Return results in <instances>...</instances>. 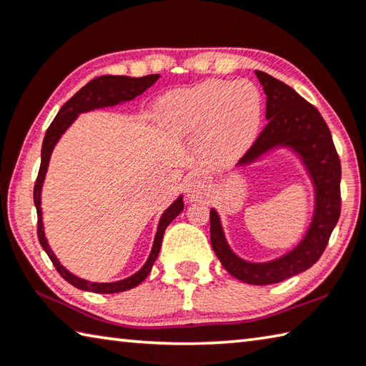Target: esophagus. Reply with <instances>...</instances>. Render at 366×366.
Masks as SVG:
<instances>
[{"instance_id": "obj_1", "label": "esophagus", "mask_w": 366, "mask_h": 366, "mask_svg": "<svg viewBox=\"0 0 366 366\" xmlns=\"http://www.w3.org/2000/svg\"><path fill=\"white\" fill-rule=\"evenodd\" d=\"M207 196H209V187L206 184V182H202L201 178H194V179H191V182H188L187 197L189 202L201 201Z\"/></svg>"}]
</instances>
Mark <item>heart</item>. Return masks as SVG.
<instances>
[{
    "mask_svg": "<svg viewBox=\"0 0 366 366\" xmlns=\"http://www.w3.org/2000/svg\"><path fill=\"white\" fill-rule=\"evenodd\" d=\"M156 115L167 132L177 137L206 127L204 152L217 164H233L257 137L262 122V96L251 81L210 80L189 89L167 93Z\"/></svg>",
    "mask_w": 366,
    "mask_h": 366,
    "instance_id": "b5f03b06",
    "label": "heart"
}]
</instances>
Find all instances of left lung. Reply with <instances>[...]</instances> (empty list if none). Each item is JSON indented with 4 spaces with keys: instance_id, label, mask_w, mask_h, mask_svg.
<instances>
[{
    "instance_id": "left-lung-1",
    "label": "left lung",
    "mask_w": 366,
    "mask_h": 366,
    "mask_svg": "<svg viewBox=\"0 0 366 366\" xmlns=\"http://www.w3.org/2000/svg\"><path fill=\"white\" fill-rule=\"evenodd\" d=\"M267 94V125L238 167H247L273 149L286 147L300 159L310 177L315 206L310 227L299 244L268 262H247L227 242L215 209H210V242L232 277L247 285H274L302 273L322 257L341 215V160L322 114L286 83L255 70Z\"/></svg>"
}]
</instances>
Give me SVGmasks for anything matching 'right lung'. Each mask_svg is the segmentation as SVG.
Masks as SVG:
<instances>
[{"label":"right lung","mask_w":366,"mask_h":366,"mask_svg":"<svg viewBox=\"0 0 366 366\" xmlns=\"http://www.w3.org/2000/svg\"><path fill=\"white\" fill-rule=\"evenodd\" d=\"M159 76H160L159 74L139 76V79H133V76H124V75L98 76V79L86 83L80 92H76L72 98H70L66 104L59 109V112H57V115L54 117L53 124L49 125L46 134H44L43 146H41V165L35 182V188H34V202H35L36 215H38V241H40L44 252L48 254V257L51 259V262H53V265L56 267V270L59 272L61 277L66 280L67 283L79 287L81 291H92L98 294H114V292L128 291L132 290V287L138 286L139 283H143L147 274L151 273L154 262L157 259L160 246H162L165 228L170 225V222L175 219L177 215L182 214V210L184 207L183 196H178L177 199L165 209L162 217H160L149 257H147L146 264L141 267L137 273L125 280L114 281V283H92V281L75 277V274L70 273L66 267H62L61 262L57 260V257L54 255L53 249L49 247L46 236H44L43 220H41V188L44 183V177H46V172H48L51 154H53V149L57 144V141L61 139L62 134L66 133L67 128L74 124L75 119L79 117L80 114L94 111V109L124 104L127 101H132L141 93H144L147 88L152 86L154 83L159 80Z\"/></svg>","instance_id":"add662e5"}]
</instances>
